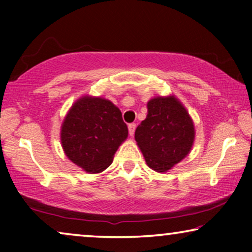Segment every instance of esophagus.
Returning a JSON list of instances; mask_svg holds the SVG:
<instances>
[{"instance_id": "obj_1", "label": "esophagus", "mask_w": 252, "mask_h": 252, "mask_svg": "<svg viewBox=\"0 0 252 252\" xmlns=\"http://www.w3.org/2000/svg\"><path fill=\"white\" fill-rule=\"evenodd\" d=\"M135 128H136L135 124H129V125H128V132H129L130 136L134 135V133H135Z\"/></svg>"}]
</instances>
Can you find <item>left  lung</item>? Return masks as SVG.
Masks as SVG:
<instances>
[{
    "label": "left lung",
    "mask_w": 252,
    "mask_h": 252,
    "mask_svg": "<svg viewBox=\"0 0 252 252\" xmlns=\"http://www.w3.org/2000/svg\"><path fill=\"white\" fill-rule=\"evenodd\" d=\"M147 118L136 127L135 141L147 165L154 171L167 172L191 150L194 123L174 96L151 98Z\"/></svg>",
    "instance_id": "8db88e82"
}]
</instances>
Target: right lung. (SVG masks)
<instances>
[{
  "instance_id": "add662e5",
  "label": "right lung",
  "mask_w": 252,
  "mask_h": 252,
  "mask_svg": "<svg viewBox=\"0 0 252 252\" xmlns=\"http://www.w3.org/2000/svg\"><path fill=\"white\" fill-rule=\"evenodd\" d=\"M127 135L120 110L109 99L92 96H84L72 105L61 129L65 155L88 173L108 168Z\"/></svg>"
}]
</instances>
